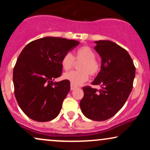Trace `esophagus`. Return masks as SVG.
I'll return each mask as SVG.
<instances>
[{"instance_id": "1", "label": "esophagus", "mask_w": 150, "mask_h": 150, "mask_svg": "<svg viewBox=\"0 0 150 150\" xmlns=\"http://www.w3.org/2000/svg\"><path fill=\"white\" fill-rule=\"evenodd\" d=\"M76 88H77V86L73 85V84L70 85V89H71V90H74V89H75Z\"/></svg>"}]
</instances>
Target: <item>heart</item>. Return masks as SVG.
<instances>
[{
	"mask_svg": "<svg viewBox=\"0 0 150 150\" xmlns=\"http://www.w3.org/2000/svg\"><path fill=\"white\" fill-rule=\"evenodd\" d=\"M94 51L88 46H82L76 51V56L74 58L71 53H65L61 58V63L65 70L68 71L74 67L75 59L77 62H82L79 65L80 71H72L65 73L64 78L70 81L71 84L79 85L85 82L91 76H96L101 69V64L96 59Z\"/></svg>",
	"mask_w": 150,
	"mask_h": 150,
	"instance_id": "heart-1",
	"label": "heart"
}]
</instances>
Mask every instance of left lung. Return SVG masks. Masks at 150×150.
Here are the masks:
<instances>
[{"mask_svg": "<svg viewBox=\"0 0 150 150\" xmlns=\"http://www.w3.org/2000/svg\"><path fill=\"white\" fill-rule=\"evenodd\" d=\"M94 47L101 58V70L93 85L83 88L81 111L87 118L102 121L114 116L123 106L131 92L135 67L126 50L108 40L96 41Z\"/></svg>", "mask_w": 150, "mask_h": 150, "instance_id": "8db88e82", "label": "left lung"}]
</instances>
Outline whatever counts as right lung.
I'll return each instance as SVG.
<instances>
[{
    "mask_svg": "<svg viewBox=\"0 0 150 150\" xmlns=\"http://www.w3.org/2000/svg\"><path fill=\"white\" fill-rule=\"evenodd\" d=\"M79 44L63 38L44 37L29 43L20 53L13 69L14 92L20 107L31 119L49 121L59 114L70 83L53 80L62 74L63 55Z\"/></svg>",
    "mask_w": 150,
    "mask_h": 150,
    "instance_id": "obj_1",
    "label": "right lung"
}]
</instances>
